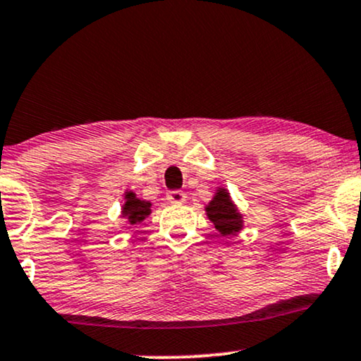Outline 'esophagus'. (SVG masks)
I'll return each mask as SVG.
<instances>
[{
    "instance_id": "esophagus-1",
    "label": "esophagus",
    "mask_w": 361,
    "mask_h": 361,
    "mask_svg": "<svg viewBox=\"0 0 361 361\" xmlns=\"http://www.w3.org/2000/svg\"><path fill=\"white\" fill-rule=\"evenodd\" d=\"M166 200L170 203H183L186 200V193L181 190H175V191H170V193L166 195Z\"/></svg>"
}]
</instances>
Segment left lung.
<instances>
[{
	"label": "left lung",
	"mask_w": 361,
	"mask_h": 361,
	"mask_svg": "<svg viewBox=\"0 0 361 361\" xmlns=\"http://www.w3.org/2000/svg\"><path fill=\"white\" fill-rule=\"evenodd\" d=\"M208 218L214 223V228L220 230L223 235H231L240 230L241 216L236 213V208L230 202V195L225 190H220L213 202L207 207Z\"/></svg>",
	"instance_id": "obj_1"
}]
</instances>
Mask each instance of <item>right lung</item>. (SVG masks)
I'll use <instances>...</instances> for the list:
<instances>
[{
    "mask_svg": "<svg viewBox=\"0 0 361 361\" xmlns=\"http://www.w3.org/2000/svg\"><path fill=\"white\" fill-rule=\"evenodd\" d=\"M149 207H152V204L148 202H141V200L136 198L135 193H128L126 203L125 207H123V214H125L131 225H136V223H141L148 216L149 212H152Z\"/></svg>",
    "mask_w": 361,
    "mask_h": 361,
    "instance_id": "right-lung-1",
    "label": "right lung"
}]
</instances>
